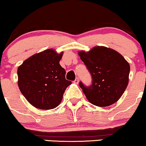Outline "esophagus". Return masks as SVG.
Here are the masks:
<instances>
[{"mask_svg":"<svg viewBox=\"0 0 146 146\" xmlns=\"http://www.w3.org/2000/svg\"><path fill=\"white\" fill-rule=\"evenodd\" d=\"M75 84H78L79 83V78H76V79L74 80V82H73Z\"/></svg>","mask_w":146,"mask_h":146,"instance_id":"obj_1","label":"esophagus"}]
</instances>
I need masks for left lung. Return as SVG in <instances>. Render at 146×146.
<instances>
[{
	"label": "left lung",
	"instance_id": "obj_1",
	"mask_svg": "<svg viewBox=\"0 0 146 146\" xmlns=\"http://www.w3.org/2000/svg\"><path fill=\"white\" fill-rule=\"evenodd\" d=\"M91 75V85L80 82V88L92 104L105 107L118 101L128 84L130 65L120 53L105 46L78 53Z\"/></svg>",
	"mask_w": 146,
	"mask_h": 146
}]
</instances>
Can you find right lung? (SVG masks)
Masks as SVG:
<instances>
[{"instance_id":"obj_1","label":"right lung","mask_w":146,"mask_h":146,"mask_svg":"<svg viewBox=\"0 0 146 146\" xmlns=\"http://www.w3.org/2000/svg\"><path fill=\"white\" fill-rule=\"evenodd\" d=\"M62 53L47 49L25 60L18 68V84L31 105L42 110L56 108L65 90L72 83L60 64Z\"/></svg>"}]
</instances>
